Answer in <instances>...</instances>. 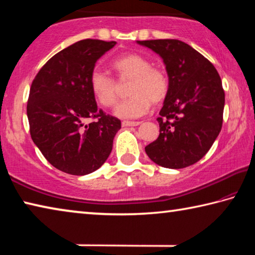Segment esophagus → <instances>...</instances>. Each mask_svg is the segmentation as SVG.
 Here are the masks:
<instances>
[{"instance_id":"esophagus-1","label":"esophagus","mask_w":255,"mask_h":255,"mask_svg":"<svg viewBox=\"0 0 255 255\" xmlns=\"http://www.w3.org/2000/svg\"><path fill=\"white\" fill-rule=\"evenodd\" d=\"M140 123L139 122H127V120H125V122L122 123L123 127H133V126H138Z\"/></svg>"}]
</instances>
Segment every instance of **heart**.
<instances>
[{"mask_svg": "<svg viewBox=\"0 0 255 255\" xmlns=\"http://www.w3.org/2000/svg\"><path fill=\"white\" fill-rule=\"evenodd\" d=\"M111 67L119 81H130L129 97L116 108L115 115L123 119H135L147 114L153 103L162 102L169 93L170 82L166 73L152 67V63L139 54H126L115 59ZM90 89L96 100L106 108L114 107L118 100V84L100 71L90 76Z\"/></svg>", "mask_w": 255, "mask_h": 255, "instance_id": "b5f03b06", "label": "heart"}]
</instances>
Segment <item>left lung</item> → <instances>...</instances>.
<instances>
[{
	"mask_svg": "<svg viewBox=\"0 0 255 255\" xmlns=\"http://www.w3.org/2000/svg\"><path fill=\"white\" fill-rule=\"evenodd\" d=\"M136 42L163 59L170 82L157 118L159 135L145 152L154 163L167 169L192 165L205 156L222 129L225 93L218 72L181 40Z\"/></svg>",
	"mask_w": 255,
	"mask_h": 255,
	"instance_id": "8db88e82",
	"label": "left lung"
}]
</instances>
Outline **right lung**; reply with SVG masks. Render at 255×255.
<instances>
[{
	"label": "right lung",
	"instance_id": "1",
	"mask_svg": "<svg viewBox=\"0 0 255 255\" xmlns=\"http://www.w3.org/2000/svg\"><path fill=\"white\" fill-rule=\"evenodd\" d=\"M117 44L80 40L53 56L34 77L27 115L30 135L45 158L73 175L92 173L112 150L120 120L98 109L90 89L97 60ZM89 118L97 122L85 125Z\"/></svg>",
	"mask_w": 255,
	"mask_h": 255
}]
</instances>
